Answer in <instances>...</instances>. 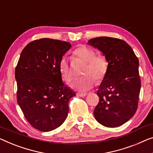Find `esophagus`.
<instances>
[{
	"instance_id": "obj_1",
	"label": "esophagus",
	"mask_w": 153,
	"mask_h": 153,
	"mask_svg": "<svg viewBox=\"0 0 153 153\" xmlns=\"http://www.w3.org/2000/svg\"><path fill=\"white\" fill-rule=\"evenodd\" d=\"M86 95H87L86 93H77V96H79V97H85Z\"/></svg>"
}]
</instances>
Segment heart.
<instances>
[{
    "instance_id": "obj_1",
    "label": "heart",
    "mask_w": 153,
    "mask_h": 153,
    "mask_svg": "<svg viewBox=\"0 0 153 153\" xmlns=\"http://www.w3.org/2000/svg\"><path fill=\"white\" fill-rule=\"evenodd\" d=\"M73 56L78 60L85 62L82 74L85 76L77 78L73 82L71 86L77 91L84 92L94 86L95 79L100 82L105 77L108 67V60L104 55L95 54V50L85 45H79L73 51ZM59 71L64 81L70 82L72 79L67 58H62L59 64Z\"/></svg>"
}]
</instances>
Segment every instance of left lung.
Returning a JSON list of instances; mask_svg holds the SVG:
<instances>
[{"label": "left lung", "mask_w": 153, "mask_h": 153, "mask_svg": "<svg viewBox=\"0 0 153 153\" xmlns=\"http://www.w3.org/2000/svg\"><path fill=\"white\" fill-rule=\"evenodd\" d=\"M88 44L102 51L108 62L97 91L100 100L93 112L95 118L104 126H120L137 109L141 88L139 60L131 46L118 38L102 36L89 40Z\"/></svg>", "instance_id": "obj_1"}]
</instances>
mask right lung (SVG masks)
Segmentation results:
<instances>
[{"mask_svg":"<svg viewBox=\"0 0 153 153\" xmlns=\"http://www.w3.org/2000/svg\"><path fill=\"white\" fill-rule=\"evenodd\" d=\"M69 42L41 38L29 42L15 70L17 102L26 120L42 132L53 131L65 122L69 102L76 93L62 80L59 64Z\"/></svg>","mask_w":153,"mask_h":153,"instance_id":"add662e5","label":"right lung"}]
</instances>
